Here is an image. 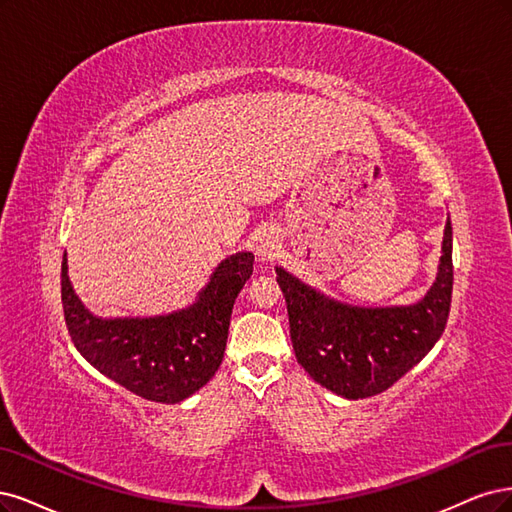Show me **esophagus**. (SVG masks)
I'll list each match as a JSON object with an SVG mask.
<instances>
[{
	"mask_svg": "<svg viewBox=\"0 0 512 512\" xmlns=\"http://www.w3.org/2000/svg\"><path fill=\"white\" fill-rule=\"evenodd\" d=\"M278 249H280V244L272 234H263L257 240V255L261 259H274L278 255Z\"/></svg>",
	"mask_w": 512,
	"mask_h": 512,
	"instance_id": "34e87169",
	"label": "esophagus"
}]
</instances>
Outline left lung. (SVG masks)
<instances>
[{
  "instance_id": "8db88e82",
  "label": "left lung",
  "mask_w": 512,
  "mask_h": 512,
  "mask_svg": "<svg viewBox=\"0 0 512 512\" xmlns=\"http://www.w3.org/2000/svg\"><path fill=\"white\" fill-rule=\"evenodd\" d=\"M298 364L346 400L370 398L432 351L444 332L453 293V227H444L438 274L417 304L366 308L342 304L276 268Z\"/></svg>"
}]
</instances>
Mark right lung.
I'll list each match as a JSON object with an SVG mask.
<instances>
[{
  "mask_svg": "<svg viewBox=\"0 0 512 512\" xmlns=\"http://www.w3.org/2000/svg\"><path fill=\"white\" fill-rule=\"evenodd\" d=\"M253 261L246 251L223 259L189 308L146 319H102L78 300L63 255L65 325L78 353L97 372L144 400L178 404L219 370L232 308L253 274Z\"/></svg>",
  "mask_w": 512,
  "mask_h": 512,
  "instance_id": "add662e5",
  "label": "right lung"
}]
</instances>
